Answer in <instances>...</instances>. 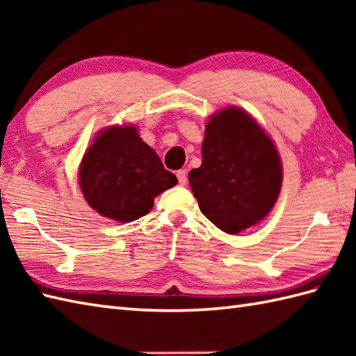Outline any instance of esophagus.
Masks as SVG:
<instances>
[{"mask_svg": "<svg viewBox=\"0 0 356 356\" xmlns=\"http://www.w3.org/2000/svg\"><path fill=\"white\" fill-rule=\"evenodd\" d=\"M177 179H179V185H186V182H188L186 170H179L177 171Z\"/></svg>", "mask_w": 356, "mask_h": 356, "instance_id": "obj_1", "label": "esophagus"}]
</instances>
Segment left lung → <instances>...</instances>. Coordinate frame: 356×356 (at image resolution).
Segmentation results:
<instances>
[{
  "label": "left lung",
  "mask_w": 356,
  "mask_h": 356,
  "mask_svg": "<svg viewBox=\"0 0 356 356\" xmlns=\"http://www.w3.org/2000/svg\"><path fill=\"white\" fill-rule=\"evenodd\" d=\"M188 179L202 214L218 229L238 234L274 207L283 174L263 128L243 110L228 107L207 124L202 165Z\"/></svg>",
  "instance_id": "8db88e82"
}]
</instances>
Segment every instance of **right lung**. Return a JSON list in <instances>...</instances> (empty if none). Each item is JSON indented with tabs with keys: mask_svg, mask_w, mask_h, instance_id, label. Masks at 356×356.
Wrapping results in <instances>:
<instances>
[{
	"mask_svg": "<svg viewBox=\"0 0 356 356\" xmlns=\"http://www.w3.org/2000/svg\"><path fill=\"white\" fill-rule=\"evenodd\" d=\"M177 184L133 125L110 127L90 145L79 168L88 205L104 217L133 222L148 214L154 197Z\"/></svg>",
	"mask_w": 356,
	"mask_h": 356,
	"instance_id": "add662e5",
	"label": "right lung"
}]
</instances>
